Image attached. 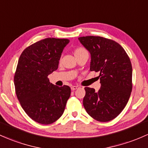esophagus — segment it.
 I'll return each mask as SVG.
<instances>
[{"instance_id":"34e87169","label":"esophagus","mask_w":148,"mask_h":148,"mask_svg":"<svg viewBox=\"0 0 148 148\" xmlns=\"http://www.w3.org/2000/svg\"><path fill=\"white\" fill-rule=\"evenodd\" d=\"M77 88H79V86H73L71 87V90H77Z\"/></svg>"}]
</instances>
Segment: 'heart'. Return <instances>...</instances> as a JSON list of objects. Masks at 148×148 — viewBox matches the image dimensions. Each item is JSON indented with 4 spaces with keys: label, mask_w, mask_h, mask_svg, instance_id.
I'll return each instance as SVG.
<instances>
[{
    "label": "heart",
    "mask_w": 148,
    "mask_h": 148,
    "mask_svg": "<svg viewBox=\"0 0 148 148\" xmlns=\"http://www.w3.org/2000/svg\"><path fill=\"white\" fill-rule=\"evenodd\" d=\"M84 51H86V50L85 48H76L75 50H74V54H75V55L79 54V53H83V52H84Z\"/></svg>",
    "instance_id": "1"
}]
</instances>
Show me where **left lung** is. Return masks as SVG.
I'll use <instances>...</instances> for the list:
<instances>
[{"mask_svg": "<svg viewBox=\"0 0 148 148\" xmlns=\"http://www.w3.org/2000/svg\"><path fill=\"white\" fill-rule=\"evenodd\" d=\"M91 56L90 71L100 72L98 92L86 87L83 104L87 113L101 122L116 118L129 101L132 90V65L124 48L114 40L101 36L79 37Z\"/></svg>", "mask_w": 148, "mask_h": 148, "instance_id": "obj_1", "label": "left lung"}]
</instances>
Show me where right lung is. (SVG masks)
<instances>
[{
  "label": "right lung",
  "instance_id": "obj_1",
  "mask_svg": "<svg viewBox=\"0 0 148 148\" xmlns=\"http://www.w3.org/2000/svg\"><path fill=\"white\" fill-rule=\"evenodd\" d=\"M66 38H47L26 48L14 73L16 95L21 106L34 121L50 124L62 115L70 97L68 86L58 87L48 76L57 70Z\"/></svg>",
  "mask_w": 148,
  "mask_h": 148
}]
</instances>
